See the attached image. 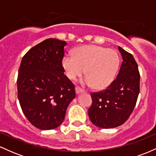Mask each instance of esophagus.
Segmentation results:
<instances>
[{
	"label": "esophagus",
	"mask_w": 156,
	"mask_h": 156,
	"mask_svg": "<svg viewBox=\"0 0 156 156\" xmlns=\"http://www.w3.org/2000/svg\"><path fill=\"white\" fill-rule=\"evenodd\" d=\"M76 92L77 94H80V93L84 92V90H83L82 89H80V87H76Z\"/></svg>",
	"instance_id": "esophagus-1"
}]
</instances>
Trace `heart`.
Returning <instances> with one entry per match:
<instances>
[{
    "label": "heart",
    "mask_w": 156,
    "mask_h": 156,
    "mask_svg": "<svg viewBox=\"0 0 156 156\" xmlns=\"http://www.w3.org/2000/svg\"><path fill=\"white\" fill-rule=\"evenodd\" d=\"M119 65L117 51L102 46L91 44L75 50L74 55H65L62 58L66 75L70 80H76L85 73L86 85L96 89L108 87L115 78Z\"/></svg>",
    "instance_id": "heart-1"
}]
</instances>
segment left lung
Segmentation results:
<instances>
[{"instance_id": "left-lung-1", "label": "left lung", "mask_w": 156, "mask_h": 156, "mask_svg": "<svg viewBox=\"0 0 156 156\" xmlns=\"http://www.w3.org/2000/svg\"><path fill=\"white\" fill-rule=\"evenodd\" d=\"M122 57L117 78L102 92L91 93L88 110L92 122L101 128H114L126 122L133 111L139 94V75L133 56L118 47Z\"/></svg>"}]
</instances>
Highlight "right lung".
Segmentation results:
<instances>
[{"instance_id":"1","label":"right lung","mask_w":156,"mask_h":156,"mask_svg":"<svg viewBox=\"0 0 156 156\" xmlns=\"http://www.w3.org/2000/svg\"><path fill=\"white\" fill-rule=\"evenodd\" d=\"M65 41L47 39L29 50L21 61L17 97L28 120L40 130L58 128L76 98L75 86L64 74Z\"/></svg>"}]
</instances>
